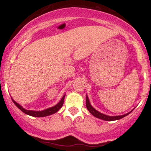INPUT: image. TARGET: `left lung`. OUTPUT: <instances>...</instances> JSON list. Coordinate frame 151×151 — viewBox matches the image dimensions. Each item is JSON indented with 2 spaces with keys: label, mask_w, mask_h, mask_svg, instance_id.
<instances>
[{
  "label": "left lung",
  "mask_w": 151,
  "mask_h": 151,
  "mask_svg": "<svg viewBox=\"0 0 151 151\" xmlns=\"http://www.w3.org/2000/svg\"><path fill=\"white\" fill-rule=\"evenodd\" d=\"M86 108H87V109H88V111H89L90 113L92 114L93 116L98 118V119H102V120L109 121H116V120H119V119H122V118L125 117L127 115H129V114L133 111L132 110L131 111L129 112V113L124 114V115H121V116H110L105 115V114L100 113L99 111H96L94 108H93L92 106L90 104V102H89V98H88L87 95H86Z\"/></svg>",
  "instance_id": "1"
}]
</instances>
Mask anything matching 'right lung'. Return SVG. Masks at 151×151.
I'll list each match as a JSON object with an SVG mask.
<instances>
[{"mask_svg":"<svg viewBox=\"0 0 151 151\" xmlns=\"http://www.w3.org/2000/svg\"><path fill=\"white\" fill-rule=\"evenodd\" d=\"M65 96V94L62 96V98L61 99V100H60V102H59L58 104H57L55 106H54L52 107H50V108L45 109V110L43 111L26 110V109H25L23 107L21 106L19 104L17 103L16 101H15L13 99H12V100H13V103L15 104V106H16L20 110H21L22 112H24L25 114H27V115L32 116H35V117H44V116H47L52 115V114H55L56 112H58V111L60 110V109L62 106V105H63Z\"/></svg>","mask_w":151,"mask_h":151,"instance_id":"obj_1","label":"right lung"}]
</instances>
